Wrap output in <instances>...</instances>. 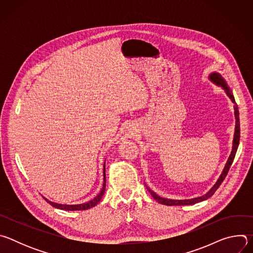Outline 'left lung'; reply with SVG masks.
<instances>
[{
  "instance_id": "1",
  "label": "left lung",
  "mask_w": 253,
  "mask_h": 253,
  "mask_svg": "<svg viewBox=\"0 0 253 253\" xmlns=\"http://www.w3.org/2000/svg\"><path fill=\"white\" fill-rule=\"evenodd\" d=\"M209 80L214 83L215 85L217 86H220L226 93V95L230 98V100L232 101V103L234 104V116H235V130H234V136H233V141H232V150H231V153L227 159V162L224 166V169L222 171V173L220 174L219 178L217 181H216V183L212 186V188L204 195L202 196H199V197H195V198H191V199H183V200H177V199H168V198H163L161 196H159L158 194H156L153 190H151L146 184V187H147V190L150 192V194L152 195V197L158 202V203H161V204H164V205H168V206H173V205H191V204H195V203H198V202H201L203 200H206L208 199L209 197H211L214 192L218 189V187L220 186V184L222 183V181L224 180V178L226 177L227 173H228V170L234 160V157H235V154H236V151H237V148H238V144H239V138H240V124H239V112H238V107L235 103V99H234V96L232 94V91L231 89L229 88V86L227 85V82L224 80V78L219 74L217 73V72H213V73H211L209 75Z\"/></svg>"
}]
</instances>
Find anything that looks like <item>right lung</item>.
Returning <instances> with one entry per match:
<instances>
[{
  "label": "right lung",
  "instance_id": "obj_1",
  "mask_svg": "<svg viewBox=\"0 0 253 253\" xmlns=\"http://www.w3.org/2000/svg\"><path fill=\"white\" fill-rule=\"evenodd\" d=\"M103 176H104V182H103V186L101 188V191L98 193V195H96L92 200L86 202V203H82V204H73V205H69V204H60V203H56V202H52L50 200H48L47 198L46 201L49 202L53 207L55 208H58V209H61V210H66V211H75V210H86V209H89L91 207H94L96 206L102 196L104 195V192H105V189H106V173H105V162H104V166H103Z\"/></svg>",
  "mask_w": 253,
  "mask_h": 253
}]
</instances>
